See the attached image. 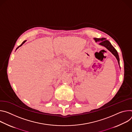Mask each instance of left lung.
Listing matches in <instances>:
<instances>
[{
	"instance_id": "left-lung-1",
	"label": "left lung",
	"mask_w": 132,
	"mask_h": 132,
	"mask_svg": "<svg viewBox=\"0 0 132 132\" xmlns=\"http://www.w3.org/2000/svg\"><path fill=\"white\" fill-rule=\"evenodd\" d=\"M94 40L96 42H99V45L105 47L109 51H110L116 58L117 60H118L119 65H120V58L118 54V52L116 50V49L114 48V47L112 45V44L109 40H106L105 38H94Z\"/></svg>"
}]
</instances>
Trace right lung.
Wrapping results in <instances>:
<instances>
[{
	"mask_svg": "<svg viewBox=\"0 0 132 132\" xmlns=\"http://www.w3.org/2000/svg\"><path fill=\"white\" fill-rule=\"evenodd\" d=\"M26 41H27V40H24V41H23V42H22V43H21V45H20V46H19V47H18V48H17V49H16V50H17V49H18V48H19V47H21V46H22V45H23V43H25V42H26Z\"/></svg>",
	"mask_w": 132,
	"mask_h": 132,
	"instance_id": "1",
	"label": "right lung"
}]
</instances>
